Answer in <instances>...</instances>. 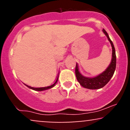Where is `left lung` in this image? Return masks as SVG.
Masks as SVG:
<instances>
[{"label": "left lung", "instance_id": "1", "mask_svg": "<svg viewBox=\"0 0 130 130\" xmlns=\"http://www.w3.org/2000/svg\"><path fill=\"white\" fill-rule=\"evenodd\" d=\"M104 34L107 37L112 46V60L111 63L109 64L108 68L101 73L99 75L93 77H87L82 75L81 73L79 71V68L77 63H76L75 68V74L76 76L77 81L83 87L86 89H98L100 88L103 87L109 81L111 77H112L113 74L114 73L116 67V51L114 44L110 39L108 33L104 29H103Z\"/></svg>", "mask_w": 130, "mask_h": 130}]
</instances>
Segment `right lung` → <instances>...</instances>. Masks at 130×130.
I'll return each mask as SVG.
<instances>
[{
  "label": "right lung",
  "mask_w": 130,
  "mask_h": 130,
  "mask_svg": "<svg viewBox=\"0 0 130 130\" xmlns=\"http://www.w3.org/2000/svg\"><path fill=\"white\" fill-rule=\"evenodd\" d=\"M59 77V76H58ZM58 77L56 79V81L54 83V84H53L52 85H51L50 86H47V87H30V86H27V85H26V86H27L28 87L30 88V89H32V90H37V91H43V90H47V89H51V88H53L54 86L56 85V84L57 83V82L58 80Z\"/></svg>",
  "instance_id": "add662e5"
}]
</instances>
